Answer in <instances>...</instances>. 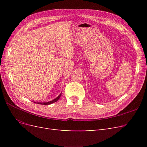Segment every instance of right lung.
Instances as JSON below:
<instances>
[{
    "instance_id": "add662e5",
    "label": "right lung",
    "mask_w": 147,
    "mask_h": 147,
    "mask_svg": "<svg viewBox=\"0 0 147 147\" xmlns=\"http://www.w3.org/2000/svg\"><path fill=\"white\" fill-rule=\"evenodd\" d=\"M61 94H59V96L58 97H57L56 99H55L54 100H53L51 101H50V102H36V104H42V105H50V104H51L53 103H54V102H56L57 101V100H59V99L61 97Z\"/></svg>"
}]
</instances>
